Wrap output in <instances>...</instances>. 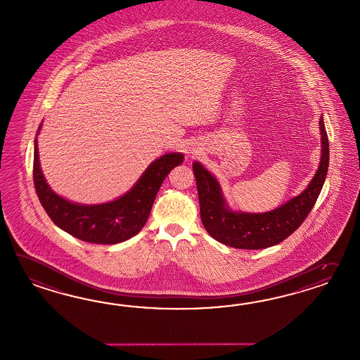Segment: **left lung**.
Instances as JSON below:
<instances>
[{
    "mask_svg": "<svg viewBox=\"0 0 360 360\" xmlns=\"http://www.w3.org/2000/svg\"><path fill=\"white\" fill-rule=\"evenodd\" d=\"M320 130L321 160L314 179L302 193L271 212H232L217 179L201 163L194 162L201 221L210 236L232 248L264 249L276 245L295 232L317 201L329 167V141L323 116L320 117Z\"/></svg>",
    "mask_w": 360,
    "mask_h": 360,
    "instance_id": "8db88e82",
    "label": "left lung"
}]
</instances>
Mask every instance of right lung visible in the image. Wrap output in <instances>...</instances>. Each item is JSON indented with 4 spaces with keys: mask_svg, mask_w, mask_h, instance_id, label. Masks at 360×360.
I'll use <instances>...</instances> for the list:
<instances>
[{
    "mask_svg": "<svg viewBox=\"0 0 360 360\" xmlns=\"http://www.w3.org/2000/svg\"><path fill=\"white\" fill-rule=\"evenodd\" d=\"M183 160V154L168 153L154 160L129 192L120 198L101 205H79L56 194L46 184L35 139L34 185L41 206L61 230L87 243L117 244L133 238L145 226L160 185L169 171Z\"/></svg>",
    "mask_w": 360,
    "mask_h": 360,
    "instance_id": "add662e5",
    "label": "right lung"
}]
</instances>
